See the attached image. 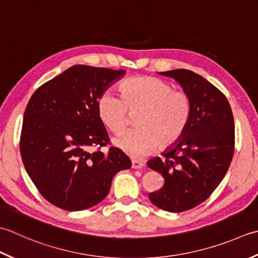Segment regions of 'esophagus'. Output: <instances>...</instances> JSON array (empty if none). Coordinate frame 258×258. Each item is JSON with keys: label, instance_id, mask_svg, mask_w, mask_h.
I'll return each mask as SVG.
<instances>
[{"label": "esophagus", "instance_id": "34e87169", "mask_svg": "<svg viewBox=\"0 0 258 258\" xmlns=\"http://www.w3.org/2000/svg\"><path fill=\"white\" fill-rule=\"evenodd\" d=\"M145 166V164L143 161H139V160H133L131 161V167L134 168V169H141Z\"/></svg>", "mask_w": 258, "mask_h": 258}]
</instances>
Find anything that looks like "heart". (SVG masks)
Returning <instances> with one entry per match:
<instances>
[{
  "instance_id": "heart-1",
  "label": "heart",
  "mask_w": 258,
  "mask_h": 258,
  "mask_svg": "<svg viewBox=\"0 0 258 258\" xmlns=\"http://www.w3.org/2000/svg\"><path fill=\"white\" fill-rule=\"evenodd\" d=\"M121 98L104 92L98 100V114L114 135H121L136 118L135 131L114 140L115 146L135 158L165 150L180 140L190 122L191 99L155 77H135L120 86Z\"/></svg>"
}]
</instances>
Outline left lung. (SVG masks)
I'll use <instances>...</instances> for the list:
<instances>
[{"label": "left lung", "instance_id": "1", "mask_svg": "<svg viewBox=\"0 0 258 258\" xmlns=\"http://www.w3.org/2000/svg\"><path fill=\"white\" fill-rule=\"evenodd\" d=\"M159 75L179 83L191 99L192 113L185 134L164 152L165 158L147 162L165 179L149 199L166 212L180 213L206 201L225 177L234 155V117L224 93L202 76L186 69Z\"/></svg>", "mask_w": 258, "mask_h": 258}]
</instances>
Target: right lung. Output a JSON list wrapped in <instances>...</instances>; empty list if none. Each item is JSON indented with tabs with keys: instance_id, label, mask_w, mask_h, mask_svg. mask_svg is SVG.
<instances>
[{
	"instance_id": "1",
	"label": "right lung",
	"mask_w": 258,
	"mask_h": 258,
	"mask_svg": "<svg viewBox=\"0 0 258 258\" xmlns=\"http://www.w3.org/2000/svg\"><path fill=\"white\" fill-rule=\"evenodd\" d=\"M125 75L90 66H73L45 82L26 106L20 151L25 170L40 194L64 210H83L102 202L113 176L129 169L123 151L110 147L98 114V100Z\"/></svg>"
}]
</instances>
